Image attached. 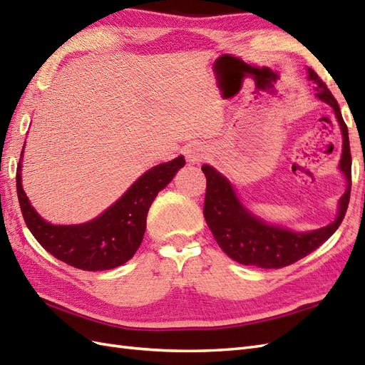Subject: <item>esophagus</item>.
Wrapping results in <instances>:
<instances>
[{"label":"esophagus","instance_id":"1","mask_svg":"<svg viewBox=\"0 0 365 365\" xmlns=\"http://www.w3.org/2000/svg\"><path fill=\"white\" fill-rule=\"evenodd\" d=\"M185 158L190 164L200 163L205 158V149L200 145H192V146L187 148V150H185Z\"/></svg>","mask_w":365,"mask_h":365}]
</instances>
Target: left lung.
<instances>
[{
    "label": "left lung",
    "mask_w": 365,
    "mask_h": 365,
    "mask_svg": "<svg viewBox=\"0 0 365 365\" xmlns=\"http://www.w3.org/2000/svg\"><path fill=\"white\" fill-rule=\"evenodd\" d=\"M307 79L315 83L318 101L334 109L342 135V150L338 169L346 178V192L338 201V213L326 227L312 231H294L291 228L269 224L254 215L242 202L235 185L217 172L213 165L204 164L202 172L207 178L204 202V217L212 230L217 245L228 257L242 264H251L264 269L283 268L306 257L332 236L346 216L351 189V155L349 145V130L342 120L338 102L319 81L317 73L307 68Z\"/></svg>",
    "instance_id": "obj_1"
}]
</instances>
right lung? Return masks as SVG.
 <instances>
[{"label":"right lung","instance_id":"obj_1","mask_svg":"<svg viewBox=\"0 0 365 365\" xmlns=\"http://www.w3.org/2000/svg\"><path fill=\"white\" fill-rule=\"evenodd\" d=\"M24 148L16 169V190L30 233L51 256L83 271L113 269L132 259L145 236L146 217L153 200L185 164L180 155L153 165L94 219L83 224L58 225L36 212L23 189Z\"/></svg>","mask_w":365,"mask_h":365}]
</instances>
